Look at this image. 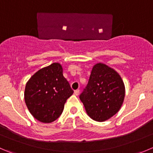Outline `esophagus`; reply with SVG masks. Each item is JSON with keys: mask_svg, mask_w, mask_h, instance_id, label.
Listing matches in <instances>:
<instances>
[{"mask_svg": "<svg viewBox=\"0 0 153 153\" xmlns=\"http://www.w3.org/2000/svg\"><path fill=\"white\" fill-rule=\"evenodd\" d=\"M79 92H80L79 90H75L74 94H75V95H76V96H78V95H79Z\"/></svg>", "mask_w": 153, "mask_h": 153, "instance_id": "1", "label": "esophagus"}]
</instances>
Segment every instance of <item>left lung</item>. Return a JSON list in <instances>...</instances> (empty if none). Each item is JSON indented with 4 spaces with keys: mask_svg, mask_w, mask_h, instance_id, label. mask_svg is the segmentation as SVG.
Segmentation results:
<instances>
[{
    "mask_svg": "<svg viewBox=\"0 0 153 153\" xmlns=\"http://www.w3.org/2000/svg\"><path fill=\"white\" fill-rule=\"evenodd\" d=\"M125 88L119 74L103 63L94 65L87 87L80 95L90 118L105 122L122 107Z\"/></svg>",
    "mask_w": 153,
    "mask_h": 153,
    "instance_id": "8db88e82",
    "label": "left lung"
}]
</instances>
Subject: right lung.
Masks as SVG:
<instances>
[{
	"label": "right lung",
	"instance_id": "right-lung-1",
	"mask_svg": "<svg viewBox=\"0 0 153 153\" xmlns=\"http://www.w3.org/2000/svg\"><path fill=\"white\" fill-rule=\"evenodd\" d=\"M74 91L64 78L62 67L54 62L31 77L25 88V102L32 116L43 123L59 118Z\"/></svg>",
	"mask_w": 153,
	"mask_h": 153
}]
</instances>
